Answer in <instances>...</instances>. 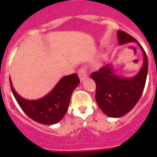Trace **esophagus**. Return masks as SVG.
<instances>
[{
  "label": "esophagus",
  "instance_id": "esophagus-1",
  "mask_svg": "<svg viewBox=\"0 0 157 157\" xmlns=\"http://www.w3.org/2000/svg\"><path fill=\"white\" fill-rule=\"evenodd\" d=\"M78 76L80 80L83 82L86 77H87V72L85 68H81L78 71Z\"/></svg>",
  "mask_w": 157,
  "mask_h": 157
}]
</instances>
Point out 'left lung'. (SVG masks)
I'll list each match as a JSON object with an SVG mask.
<instances>
[{
	"label": "left lung",
	"mask_w": 157,
	"mask_h": 157,
	"mask_svg": "<svg viewBox=\"0 0 157 157\" xmlns=\"http://www.w3.org/2000/svg\"><path fill=\"white\" fill-rule=\"evenodd\" d=\"M118 39L120 44L129 42L137 43L135 38L120 30L118 31ZM138 45L143 52L144 63L135 76L131 78L118 76L109 64L91 74V77L96 82L97 103L109 117L119 118L128 113L136 105L144 91L148 72V59L144 48L140 44Z\"/></svg>",
	"instance_id": "obj_1"
}]
</instances>
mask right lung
Returning a JSON list of instances; mask_svg holds the SVG:
<instances>
[{"mask_svg": "<svg viewBox=\"0 0 157 157\" xmlns=\"http://www.w3.org/2000/svg\"><path fill=\"white\" fill-rule=\"evenodd\" d=\"M79 83L77 74L65 75L48 95L37 100H26L14 90L10 80L13 96L22 111L33 120L47 125L55 124L63 118L67 112L72 92Z\"/></svg>", "mask_w": 157, "mask_h": 157, "instance_id": "right-lung-1", "label": "right lung"}]
</instances>
